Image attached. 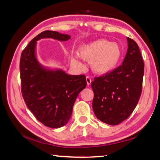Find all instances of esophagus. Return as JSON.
<instances>
[{
	"mask_svg": "<svg viewBox=\"0 0 160 160\" xmlns=\"http://www.w3.org/2000/svg\"><path fill=\"white\" fill-rule=\"evenodd\" d=\"M86 81H87V84H88V85H90L91 82H92V79L89 76H87L86 77Z\"/></svg>",
	"mask_w": 160,
	"mask_h": 160,
	"instance_id": "34e87169",
	"label": "esophagus"
}]
</instances>
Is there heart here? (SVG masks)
Listing matches in <instances>:
<instances>
[{"label":"heart","instance_id":"1","mask_svg":"<svg viewBox=\"0 0 160 160\" xmlns=\"http://www.w3.org/2000/svg\"><path fill=\"white\" fill-rule=\"evenodd\" d=\"M78 54L83 60L90 62L94 73L104 75L112 72L118 66L122 50L116 43L102 39L80 46ZM71 63L80 68L83 66L77 55L71 56Z\"/></svg>","mask_w":160,"mask_h":160}]
</instances>
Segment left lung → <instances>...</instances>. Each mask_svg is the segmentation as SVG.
<instances>
[{
  "label": "left lung",
  "mask_w": 160,
  "mask_h": 160,
  "mask_svg": "<svg viewBox=\"0 0 160 160\" xmlns=\"http://www.w3.org/2000/svg\"><path fill=\"white\" fill-rule=\"evenodd\" d=\"M128 50L122 65L94 78L93 111L102 122L114 126L128 118L141 95L144 62L138 45L127 37Z\"/></svg>",
  "instance_id": "obj_1"
}]
</instances>
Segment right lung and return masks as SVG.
I'll list each match as a JSON object with an SVG mask.
<instances>
[{
	"label": "right lung",
	"instance_id": "obj_1",
	"mask_svg": "<svg viewBox=\"0 0 160 160\" xmlns=\"http://www.w3.org/2000/svg\"><path fill=\"white\" fill-rule=\"evenodd\" d=\"M52 38L70 39L68 34L44 31L35 37L22 51L20 61L21 90L28 109L38 121L53 128L68 122L77 97L87 86L85 75H68L62 70L42 66L36 58L37 41Z\"/></svg>",
	"mask_w": 160,
	"mask_h": 160
}]
</instances>
